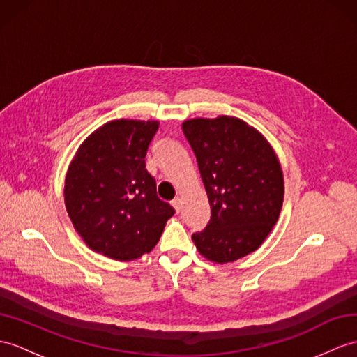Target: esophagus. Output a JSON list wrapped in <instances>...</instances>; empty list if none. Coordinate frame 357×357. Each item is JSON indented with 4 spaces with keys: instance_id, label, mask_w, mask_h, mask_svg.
<instances>
[{
    "instance_id": "1",
    "label": "esophagus",
    "mask_w": 357,
    "mask_h": 357,
    "mask_svg": "<svg viewBox=\"0 0 357 357\" xmlns=\"http://www.w3.org/2000/svg\"><path fill=\"white\" fill-rule=\"evenodd\" d=\"M172 206L176 210V213H179V211H181V206H182L181 197H175V199H173V201H172Z\"/></svg>"
}]
</instances>
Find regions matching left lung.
I'll return each instance as SVG.
<instances>
[{
    "label": "left lung",
    "instance_id": "1",
    "mask_svg": "<svg viewBox=\"0 0 357 357\" xmlns=\"http://www.w3.org/2000/svg\"><path fill=\"white\" fill-rule=\"evenodd\" d=\"M182 130L211 206L210 222L192 238L208 260L234 261L275 225L284 196L280 162L268 141L234 117L188 120Z\"/></svg>",
    "mask_w": 357,
    "mask_h": 357
}]
</instances>
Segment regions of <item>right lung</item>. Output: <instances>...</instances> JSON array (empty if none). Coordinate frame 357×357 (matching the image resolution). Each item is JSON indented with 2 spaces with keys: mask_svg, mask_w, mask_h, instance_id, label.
I'll return each mask as SVG.
<instances>
[{
  "mask_svg": "<svg viewBox=\"0 0 357 357\" xmlns=\"http://www.w3.org/2000/svg\"><path fill=\"white\" fill-rule=\"evenodd\" d=\"M158 121L115 120L80 146L65 179V205L93 251L120 261L151 252L175 210L146 170Z\"/></svg>",
  "mask_w": 357,
  "mask_h": 357,
  "instance_id": "obj_1",
  "label": "right lung"
}]
</instances>
